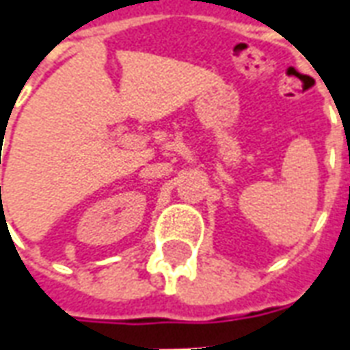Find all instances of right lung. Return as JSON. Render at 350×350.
<instances>
[{
    "mask_svg": "<svg viewBox=\"0 0 350 350\" xmlns=\"http://www.w3.org/2000/svg\"><path fill=\"white\" fill-rule=\"evenodd\" d=\"M0 189H1V187H0Z\"/></svg>",
    "mask_w": 350,
    "mask_h": 350,
    "instance_id": "add662e5",
    "label": "right lung"
}]
</instances>
